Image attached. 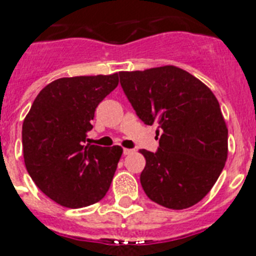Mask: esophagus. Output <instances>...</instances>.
I'll use <instances>...</instances> for the list:
<instances>
[{
  "mask_svg": "<svg viewBox=\"0 0 256 256\" xmlns=\"http://www.w3.org/2000/svg\"><path fill=\"white\" fill-rule=\"evenodd\" d=\"M134 152V150H128V148H124V154H130V153H132Z\"/></svg>",
  "mask_w": 256,
  "mask_h": 256,
  "instance_id": "34e87169",
  "label": "esophagus"
}]
</instances>
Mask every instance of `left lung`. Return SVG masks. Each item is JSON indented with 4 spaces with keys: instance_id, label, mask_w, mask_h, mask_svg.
<instances>
[{
    "instance_id": "obj_1",
    "label": "left lung",
    "mask_w": 256,
    "mask_h": 256,
    "mask_svg": "<svg viewBox=\"0 0 256 256\" xmlns=\"http://www.w3.org/2000/svg\"><path fill=\"white\" fill-rule=\"evenodd\" d=\"M122 90L146 125L157 124V152L140 150V183L153 202L172 210L201 201L223 171L228 128L212 91L174 66L120 72Z\"/></svg>"
}]
</instances>
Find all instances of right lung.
I'll return each instance as SVG.
<instances>
[{"instance_id": "add662e5", "label": "right lung", "mask_w": 256, "mask_h": 256, "mask_svg": "<svg viewBox=\"0 0 256 256\" xmlns=\"http://www.w3.org/2000/svg\"><path fill=\"white\" fill-rule=\"evenodd\" d=\"M118 85V74L64 77L40 91L22 130L24 164L52 201L78 208L110 190L122 148L88 144L98 104Z\"/></svg>"}]
</instances>
